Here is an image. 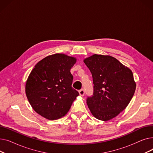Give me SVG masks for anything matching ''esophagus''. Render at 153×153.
<instances>
[{"mask_svg":"<svg viewBox=\"0 0 153 153\" xmlns=\"http://www.w3.org/2000/svg\"><path fill=\"white\" fill-rule=\"evenodd\" d=\"M79 95L81 96H84V94H85V91L84 89H81L79 91Z\"/></svg>","mask_w":153,"mask_h":153,"instance_id":"esophagus-1","label":"esophagus"}]
</instances>
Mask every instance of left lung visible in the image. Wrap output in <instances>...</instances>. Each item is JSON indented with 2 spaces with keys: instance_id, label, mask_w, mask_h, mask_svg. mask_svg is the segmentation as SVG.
<instances>
[{
  "instance_id": "1",
  "label": "left lung",
  "mask_w": 153,
  "mask_h": 153,
  "mask_svg": "<svg viewBox=\"0 0 153 153\" xmlns=\"http://www.w3.org/2000/svg\"><path fill=\"white\" fill-rule=\"evenodd\" d=\"M93 79L94 92L87 99L92 114L103 121L117 117L129 104L136 89L132 71L110 56L94 54L84 60Z\"/></svg>"
}]
</instances>
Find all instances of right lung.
<instances>
[{
    "instance_id": "obj_1",
    "label": "right lung",
    "mask_w": 153,
    "mask_h": 153,
    "mask_svg": "<svg viewBox=\"0 0 153 153\" xmlns=\"http://www.w3.org/2000/svg\"><path fill=\"white\" fill-rule=\"evenodd\" d=\"M76 59L64 54L48 56L30 72L25 85L27 99L37 114L50 120L69 110L79 92L72 87L71 69Z\"/></svg>"
}]
</instances>
